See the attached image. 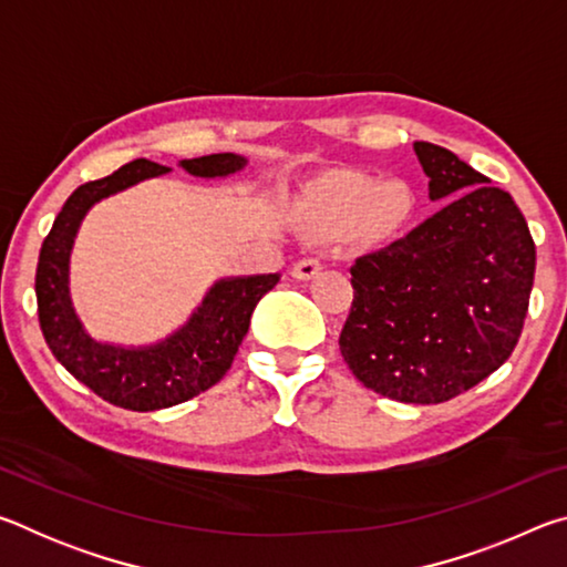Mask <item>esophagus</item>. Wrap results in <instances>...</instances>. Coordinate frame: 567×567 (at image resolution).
Segmentation results:
<instances>
[{
    "instance_id": "1",
    "label": "esophagus",
    "mask_w": 567,
    "mask_h": 567,
    "mask_svg": "<svg viewBox=\"0 0 567 567\" xmlns=\"http://www.w3.org/2000/svg\"><path fill=\"white\" fill-rule=\"evenodd\" d=\"M320 270H322V262L318 260V257H302V260L295 262L292 275L297 277V280H312V277Z\"/></svg>"
}]
</instances>
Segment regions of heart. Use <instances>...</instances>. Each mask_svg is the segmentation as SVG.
<instances>
[{
    "instance_id": "heart-1",
    "label": "heart",
    "mask_w": 567,
    "mask_h": 567,
    "mask_svg": "<svg viewBox=\"0 0 567 567\" xmlns=\"http://www.w3.org/2000/svg\"><path fill=\"white\" fill-rule=\"evenodd\" d=\"M410 205V189L400 182L378 185V179L354 172H334L312 189L305 223L312 235L340 237L362 219L378 229L398 225Z\"/></svg>"
}]
</instances>
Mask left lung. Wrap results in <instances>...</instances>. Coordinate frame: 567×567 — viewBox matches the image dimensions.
I'll return each mask as SVG.
<instances>
[{
    "label": "left lung",
    "mask_w": 567,
    "mask_h": 567,
    "mask_svg": "<svg viewBox=\"0 0 567 567\" xmlns=\"http://www.w3.org/2000/svg\"><path fill=\"white\" fill-rule=\"evenodd\" d=\"M433 217L350 267L340 352L364 388L435 405L511 358L530 302L535 243L513 197L467 162L415 142Z\"/></svg>",
    "instance_id": "1"
}]
</instances>
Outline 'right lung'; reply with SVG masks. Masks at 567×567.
Wrapping results in <instances>:
<instances>
[{"mask_svg":"<svg viewBox=\"0 0 567 567\" xmlns=\"http://www.w3.org/2000/svg\"><path fill=\"white\" fill-rule=\"evenodd\" d=\"M245 165L247 159L233 152L179 162L195 177H227ZM167 172L169 167L157 162L134 159L110 177L76 187L44 237L34 277L40 328L54 358L102 400L134 412L179 405L223 380L249 330L257 302L280 282V275L219 280L209 287L187 324L147 348H120L87 334L70 297V255L76 229L94 203Z\"/></svg>","mask_w":567,"mask_h":567,"instance_id":"add662e5","label":"right lung"}]
</instances>
